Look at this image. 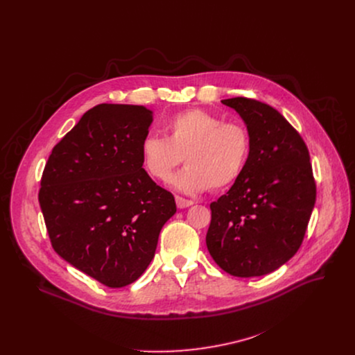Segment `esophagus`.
<instances>
[{
    "label": "esophagus",
    "instance_id": "34e87169",
    "mask_svg": "<svg viewBox=\"0 0 355 355\" xmlns=\"http://www.w3.org/2000/svg\"><path fill=\"white\" fill-rule=\"evenodd\" d=\"M175 202H177V207L180 209H184V208H188L191 205H193V202L189 200V199H185L182 196H175Z\"/></svg>",
    "mask_w": 355,
    "mask_h": 355
}]
</instances>
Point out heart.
<instances>
[{"mask_svg": "<svg viewBox=\"0 0 355 355\" xmlns=\"http://www.w3.org/2000/svg\"><path fill=\"white\" fill-rule=\"evenodd\" d=\"M166 137L147 136L140 144L144 171L168 182L182 157L187 167L173 181L187 193L223 189L243 174L250 156V135L236 122H223L204 110H188L166 123Z\"/></svg>", "mask_w": 355, "mask_h": 355, "instance_id": "b5f03b06", "label": "heart"}]
</instances>
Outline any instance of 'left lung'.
I'll list each match as a JSON object with an SVG mask.
<instances>
[{"mask_svg": "<svg viewBox=\"0 0 355 355\" xmlns=\"http://www.w3.org/2000/svg\"><path fill=\"white\" fill-rule=\"evenodd\" d=\"M250 135L243 174L211 204L207 247L215 263L240 278L278 270L299 250L315 208L316 185L300 135L272 107L229 98Z\"/></svg>", "mask_w": 355, "mask_h": 355, "instance_id": "left-lung-1", "label": "left lung"}]
</instances>
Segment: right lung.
<instances>
[{
    "label": "right lung",
    "mask_w": 355,
    "mask_h": 355,
    "mask_svg": "<svg viewBox=\"0 0 355 355\" xmlns=\"http://www.w3.org/2000/svg\"><path fill=\"white\" fill-rule=\"evenodd\" d=\"M151 122L141 105L99 104L53 147L42 175L39 204L55 251L110 288L146 271L177 212L173 193L141 166Z\"/></svg>",
    "instance_id": "add662e5"
}]
</instances>
